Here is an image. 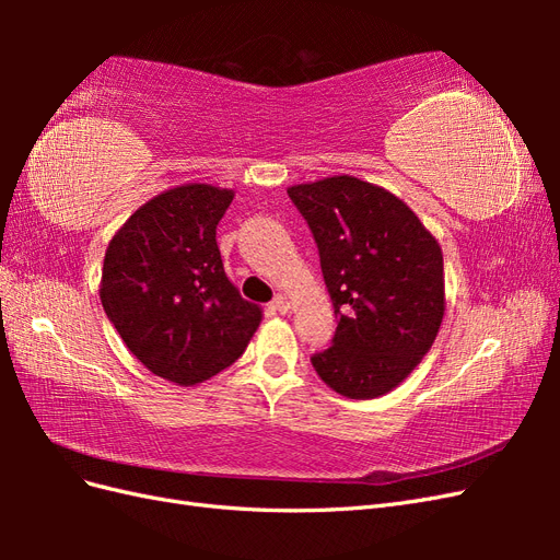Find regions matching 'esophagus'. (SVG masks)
Here are the masks:
<instances>
[{
    "label": "esophagus",
    "mask_w": 560,
    "mask_h": 560,
    "mask_svg": "<svg viewBox=\"0 0 560 560\" xmlns=\"http://www.w3.org/2000/svg\"><path fill=\"white\" fill-rule=\"evenodd\" d=\"M270 308H273L276 313H290V308H292V301L280 294V296H276V299H273V303H270Z\"/></svg>",
    "instance_id": "1"
}]
</instances>
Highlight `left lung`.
<instances>
[{
	"instance_id": "1",
	"label": "left lung",
	"mask_w": 560,
	"mask_h": 560,
	"mask_svg": "<svg viewBox=\"0 0 560 560\" xmlns=\"http://www.w3.org/2000/svg\"><path fill=\"white\" fill-rule=\"evenodd\" d=\"M308 222L338 327L315 352L338 395L374 399L425 358L444 319V257L416 212L376 184L341 175L287 189Z\"/></svg>"
}]
</instances>
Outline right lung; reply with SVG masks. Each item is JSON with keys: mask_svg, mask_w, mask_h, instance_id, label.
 <instances>
[{"mask_svg": "<svg viewBox=\"0 0 560 560\" xmlns=\"http://www.w3.org/2000/svg\"><path fill=\"white\" fill-rule=\"evenodd\" d=\"M231 200L219 186H175L135 210L105 252L100 301L114 329L151 374L184 387L231 366L261 322L217 247Z\"/></svg>", "mask_w": 560, "mask_h": 560, "instance_id": "right-lung-1", "label": "right lung"}]
</instances>
